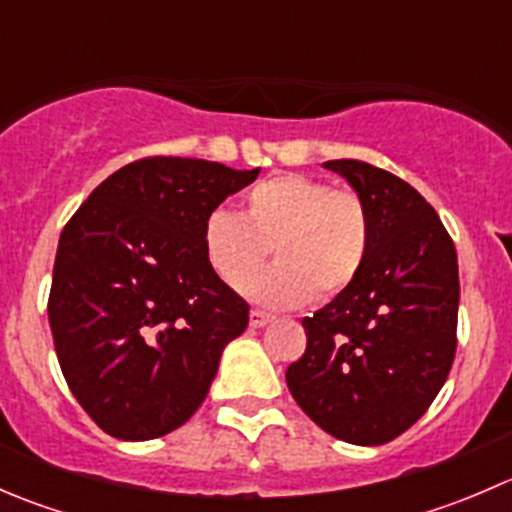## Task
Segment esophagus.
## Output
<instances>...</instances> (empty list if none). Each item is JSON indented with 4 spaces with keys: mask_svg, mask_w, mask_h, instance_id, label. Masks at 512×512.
<instances>
[{
    "mask_svg": "<svg viewBox=\"0 0 512 512\" xmlns=\"http://www.w3.org/2000/svg\"><path fill=\"white\" fill-rule=\"evenodd\" d=\"M270 322H272V314L262 312V309H252V312H250V327L260 329V327H265V324H270Z\"/></svg>",
    "mask_w": 512,
    "mask_h": 512,
    "instance_id": "esophagus-1",
    "label": "esophagus"
}]
</instances>
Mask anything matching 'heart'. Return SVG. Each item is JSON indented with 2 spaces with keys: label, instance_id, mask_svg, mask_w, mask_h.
I'll return each mask as SVG.
<instances>
[{
  "label": "heart",
  "instance_id": "1",
  "mask_svg": "<svg viewBox=\"0 0 512 512\" xmlns=\"http://www.w3.org/2000/svg\"><path fill=\"white\" fill-rule=\"evenodd\" d=\"M270 271L257 278L269 254ZM371 250V215L354 190L285 173L260 180L242 198V215L215 210L203 227L208 265L227 287L265 307L289 309L312 297L334 299L359 280Z\"/></svg>",
  "mask_w": 512,
  "mask_h": 512
}]
</instances>
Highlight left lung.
Returning a JSON list of instances; mask_svg holds the SVG:
<instances>
[{
	"mask_svg": "<svg viewBox=\"0 0 512 512\" xmlns=\"http://www.w3.org/2000/svg\"><path fill=\"white\" fill-rule=\"evenodd\" d=\"M371 215L359 280L314 317L307 349L289 364V394L319 428L381 446L411 428L446 384L456 356L458 257L416 188L364 160H327Z\"/></svg>",
	"mask_w": 512,
	"mask_h": 512,
	"instance_id": "8db88e82",
	"label": "left lung"
}]
</instances>
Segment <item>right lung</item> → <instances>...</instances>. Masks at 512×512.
I'll return each mask as SVG.
<instances>
[{"label": "right lung", "mask_w": 512, "mask_h": 512, "mask_svg": "<svg viewBox=\"0 0 512 512\" xmlns=\"http://www.w3.org/2000/svg\"><path fill=\"white\" fill-rule=\"evenodd\" d=\"M200 158L133 160L89 195L59 237L49 324L71 394L98 428L148 441L208 396L250 304L208 265L203 227L257 178Z\"/></svg>", "instance_id": "add662e5"}]
</instances>
